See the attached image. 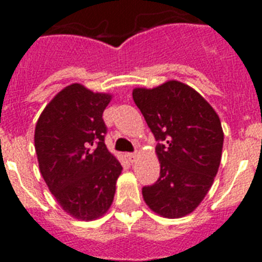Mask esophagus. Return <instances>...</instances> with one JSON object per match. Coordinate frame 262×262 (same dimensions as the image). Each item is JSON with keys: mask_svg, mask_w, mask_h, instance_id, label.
<instances>
[{"mask_svg": "<svg viewBox=\"0 0 262 262\" xmlns=\"http://www.w3.org/2000/svg\"><path fill=\"white\" fill-rule=\"evenodd\" d=\"M127 159H128L129 163H135L136 159H138V155H136V154H127Z\"/></svg>", "mask_w": 262, "mask_h": 262, "instance_id": "esophagus-1", "label": "esophagus"}]
</instances>
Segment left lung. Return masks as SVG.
I'll use <instances>...</instances> for the list:
<instances>
[{"label": "left lung", "instance_id": "8db88e82", "mask_svg": "<svg viewBox=\"0 0 262 262\" xmlns=\"http://www.w3.org/2000/svg\"><path fill=\"white\" fill-rule=\"evenodd\" d=\"M136 103L154 133L160 177L143 187L154 212L176 219L200 206L221 165L223 128L216 111L196 90L170 80L152 89L135 88Z\"/></svg>", "mask_w": 262, "mask_h": 262}]
</instances>
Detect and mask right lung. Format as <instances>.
<instances>
[{"label": "right lung", "instance_id": "right-lung-1", "mask_svg": "<svg viewBox=\"0 0 262 262\" xmlns=\"http://www.w3.org/2000/svg\"><path fill=\"white\" fill-rule=\"evenodd\" d=\"M110 93L71 84L51 99L35 126L40 173L55 200L78 221L103 216L114 201L122 165L105 144L102 114Z\"/></svg>", "mask_w": 262, "mask_h": 262}]
</instances>
